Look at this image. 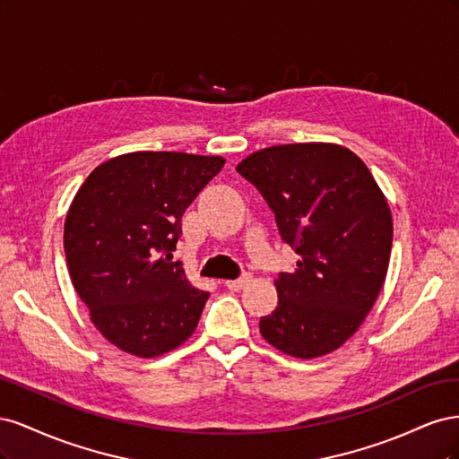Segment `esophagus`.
I'll list each match as a JSON object with an SVG mask.
<instances>
[{
  "mask_svg": "<svg viewBox=\"0 0 459 459\" xmlns=\"http://www.w3.org/2000/svg\"><path fill=\"white\" fill-rule=\"evenodd\" d=\"M248 281H251V273H243L241 277H238V280H228L226 287L230 290H241Z\"/></svg>",
  "mask_w": 459,
  "mask_h": 459,
  "instance_id": "1",
  "label": "esophagus"
}]
</instances>
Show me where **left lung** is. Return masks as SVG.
<instances>
[{
  "label": "left lung",
  "instance_id": "left-lung-1",
  "mask_svg": "<svg viewBox=\"0 0 459 459\" xmlns=\"http://www.w3.org/2000/svg\"><path fill=\"white\" fill-rule=\"evenodd\" d=\"M238 172L275 216L299 255L275 280L277 307L260 333L297 358L333 352L362 325L385 283L393 218L368 166L333 143L275 145L253 152Z\"/></svg>",
  "mask_w": 459,
  "mask_h": 459
}]
</instances>
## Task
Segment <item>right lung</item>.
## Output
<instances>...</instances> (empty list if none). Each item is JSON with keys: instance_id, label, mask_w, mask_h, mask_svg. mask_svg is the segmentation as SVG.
Wrapping results in <instances>:
<instances>
[{"instance_id": "obj_1", "label": "right lung", "mask_w": 459, "mask_h": 459, "mask_svg": "<svg viewBox=\"0 0 459 459\" xmlns=\"http://www.w3.org/2000/svg\"><path fill=\"white\" fill-rule=\"evenodd\" d=\"M221 157L140 151L86 178L65 220L73 285L93 325L120 351L152 358L187 341L208 293L172 262L182 216L221 170Z\"/></svg>"}]
</instances>
